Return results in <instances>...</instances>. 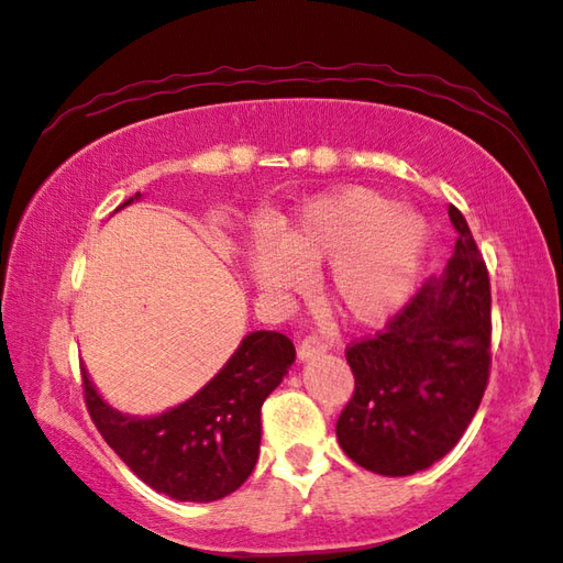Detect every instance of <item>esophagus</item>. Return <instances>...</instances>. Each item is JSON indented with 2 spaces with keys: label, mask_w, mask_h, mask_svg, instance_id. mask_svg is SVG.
<instances>
[{
  "label": "esophagus",
  "mask_w": 563,
  "mask_h": 563,
  "mask_svg": "<svg viewBox=\"0 0 563 563\" xmlns=\"http://www.w3.org/2000/svg\"><path fill=\"white\" fill-rule=\"evenodd\" d=\"M327 351H329V343H327L324 339L309 336V339H305L300 345H297V361H302V363L314 361L317 355L327 353Z\"/></svg>",
  "instance_id": "obj_1"
}]
</instances>
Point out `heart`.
Instances as JSON below:
<instances>
[{"mask_svg":"<svg viewBox=\"0 0 563 563\" xmlns=\"http://www.w3.org/2000/svg\"><path fill=\"white\" fill-rule=\"evenodd\" d=\"M426 249L428 224L416 210L369 188H341L309 200L280 242H256L249 273L258 290L283 297L329 260L324 295L353 324L377 327L409 300Z\"/></svg>","mask_w":563,"mask_h":563,"instance_id":"heart-1","label":"heart"}]
</instances>
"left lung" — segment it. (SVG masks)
I'll return each mask as SVG.
<instances>
[{
    "mask_svg": "<svg viewBox=\"0 0 563 563\" xmlns=\"http://www.w3.org/2000/svg\"><path fill=\"white\" fill-rule=\"evenodd\" d=\"M440 278H428L385 331L345 349L355 391L336 438L367 472L409 476L445 457L479 409L492 367V283L464 214Z\"/></svg>",
    "mask_w": 563,
    "mask_h": 563,
    "instance_id": "8db88e82",
    "label": "left lung"
}]
</instances>
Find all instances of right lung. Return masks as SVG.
<instances>
[{
  "instance_id": "right-lung-1",
  "label": "right lung",
  "mask_w": 563,
  "mask_h": 563,
  "mask_svg": "<svg viewBox=\"0 0 563 563\" xmlns=\"http://www.w3.org/2000/svg\"><path fill=\"white\" fill-rule=\"evenodd\" d=\"M140 198L135 194L121 208ZM292 363L288 336L254 331L198 394L147 418L106 404L87 369H81V385L93 426L142 482L176 500L210 504L236 492L254 472L261 406Z\"/></svg>"
}]
</instances>
